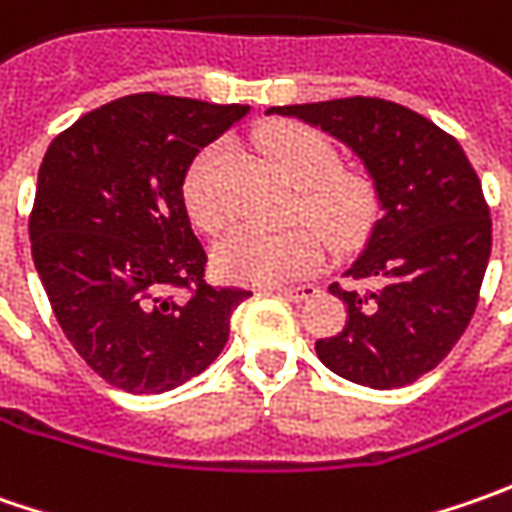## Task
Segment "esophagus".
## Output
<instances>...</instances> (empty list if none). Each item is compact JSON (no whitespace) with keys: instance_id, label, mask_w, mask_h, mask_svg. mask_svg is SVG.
<instances>
[{"instance_id":"esophagus-1","label":"esophagus","mask_w":512,"mask_h":512,"mask_svg":"<svg viewBox=\"0 0 512 512\" xmlns=\"http://www.w3.org/2000/svg\"><path fill=\"white\" fill-rule=\"evenodd\" d=\"M270 293H279V296H285L290 302H305L310 296H316V287L313 285H299V287H273Z\"/></svg>"}]
</instances>
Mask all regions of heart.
Masks as SVG:
<instances>
[{
    "instance_id": "heart-1",
    "label": "heart",
    "mask_w": 512,
    "mask_h": 512,
    "mask_svg": "<svg viewBox=\"0 0 512 512\" xmlns=\"http://www.w3.org/2000/svg\"><path fill=\"white\" fill-rule=\"evenodd\" d=\"M265 156L296 185V213L312 225L262 230L236 225L213 247L216 270L239 285L276 287L313 276L327 262V235L336 247H353L376 225L379 193L373 182L339 168L325 133L299 122H270L256 133ZM225 142H210L187 165L182 205L190 222L219 230L227 219Z\"/></svg>"
}]
</instances>
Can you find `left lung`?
Returning a JSON list of instances; mask_svg holds the SVG:
<instances>
[{
	"label": "left lung",
	"mask_w": 512,
	"mask_h": 512,
	"mask_svg": "<svg viewBox=\"0 0 512 512\" xmlns=\"http://www.w3.org/2000/svg\"><path fill=\"white\" fill-rule=\"evenodd\" d=\"M267 113L336 136L364 162L382 202L364 253L330 285L344 327L316 342L347 382L390 390L430 373L470 325L493 245L490 207L462 145L422 113L350 96Z\"/></svg>",
	"instance_id": "obj_1"
}]
</instances>
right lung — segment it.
<instances>
[{"label":"right lung","instance_id":"1","mask_svg":"<svg viewBox=\"0 0 512 512\" xmlns=\"http://www.w3.org/2000/svg\"><path fill=\"white\" fill-rule=\"evenodd\" d=\"M247 110L133 93L76 119L42 159L33 265L68 342L119 390L165 393L199 376L250 296L207 285L182 205L193 156Z\"/></svg>","mask_w":512,"mask_h":512}]
</instances>
